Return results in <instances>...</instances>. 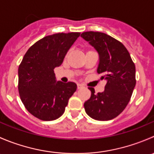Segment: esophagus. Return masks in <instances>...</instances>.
<instances>
[{
  "mask_svg": "<svg viewBox=\"0 0 154 154\" xmlns=\"http://www.w3.org/2000/svg\"><path fill=\"white\" fill-rule=\"evenodd\" d=\"M83 85H81V84H77V88H78V89H80V88H83Z\"/></svg>",
  "mask_w": 154,
  "mask_h": 154,
  "instance_id": "obj_1",
  "label": "esophagus"
}]
</instances>
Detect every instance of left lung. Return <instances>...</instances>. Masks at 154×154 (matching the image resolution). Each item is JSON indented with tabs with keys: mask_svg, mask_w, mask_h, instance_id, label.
<instances>
[{
	"mask_svg": "<svg viewBox=\"0 0 154 154\" xmlns=\"http://www.w3.org/2000/svg\"><path fill=\"white\" fill-rule=\"evenodd\" d=\"M81 37L99 54L97 71L106 80L103 92L91 94L84 103L86 114L97 121H109L123 112L136 86V67L127 48L122 42L106 33L84 32Z\"/></svg>",
	"mask_w": 154,
	"mask_h": 154,
	"instance_id": "1",
	"label": "left lung"
}]
</instances>
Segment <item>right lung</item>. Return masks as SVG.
Listing matches in <instances>:
<instances>
[{
    "mask_svg": "<svg viewBox=\"0 0 154 154\" xmlns=\"http://www.w3.org/2000/svg\"><path fill=\"white\" fill-rule=\"evenodd\" d=\"M80 32L56 33L32 45L18 67V91L30 114L42 121H54L64 113L77 90L73 82L57 81L54 69L63 63Z\"/></svg>",
    "mask_w": 154,
    "mask_h": 154,
    "instance_id": "right-lung-1",
    "label": "right lung"
}]
</instances>
